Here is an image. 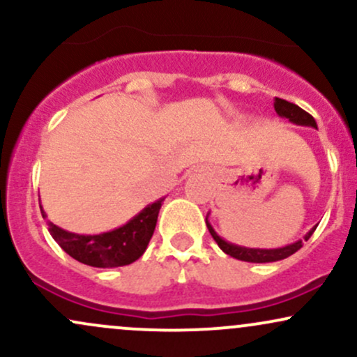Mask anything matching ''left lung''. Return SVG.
<instances>
[{
  "label": "left lung",
  "mask_w": 357,
  "mask_h": 357,
  "mask_svg": "<svg viewBox=\"0 0 357 357\" xmlns=\"http://www.w3.org/2000/svg\"><path fill=\"white\" fill-rule=\"evenodd\" d=\"M273 107H275V112L278 114V116L289 119V121L294 122V124L309 126V127H315V129H317V124H315L314 117L310 116L309 112H305L304 109L298 107V105L292 104V102H287L284 99H275V102H273ZM206 227L211 233L213 240L218 243V247L223 250L227 255H230V257L236 258V260H241V261H252V264H268V261L284 260V258L294 255V253H296L297 250H301L302 245H304V243H302V240H298V241H296V243L287 245V247L272 248V250L238 247V245L228 243V241H225L223 238H221V236H218V233L213 230L211 225L208 223V218H206ZM314 231H315V227L309 233H307V235L304 236V240L305 241L309 240L310 236H312Z\"/></svg>",
  "instance_id": "obj_1"
}]
</instances>
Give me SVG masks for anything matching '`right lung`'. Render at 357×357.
Returning a JSON list of instances; mask_svg holds the SVG:
<instances>
[{
    "instance_id": "obj_1",
    "label": "right lung",
    "mask_w": 357,
    "mask_h": 357,
    "mask_svg": "<svg viewBox=\"0 0 357 357\" xmlns=\"http://www.w3.org/2000/svg\"><path fill=\"white\" fill-rule=\"evenodd\" d=\"M165 198L153 204H147L139 215L116 230L100 235H79L61 230L60 227L48 221V230L53 240L60 245L72 258L90 267L112 268L136 261L146 252L147 243L153 236L155 221ZM42 210V206H40ZM43 218H47L42 210Z\"/></svg>"
}]
</instances>
